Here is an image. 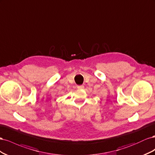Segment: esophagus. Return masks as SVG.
<instances>
[{"instance_id": "1", "label": "esophagus", "mask_w": 155, "mask_h": 155, "mask_svg": "<svg viewBox=\"0 0 155 155\" xmlns=\"http://www.w3.org/2000/svg\"><path fill=\"white\" fill-rule=\"evenodd\" d=\"M84 87V86H82V85H81V86H77V88H78V90H82V89H83Z\"/></svg>"}]
</instances>
